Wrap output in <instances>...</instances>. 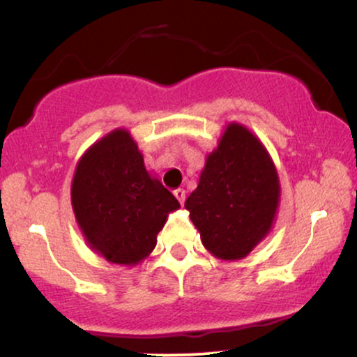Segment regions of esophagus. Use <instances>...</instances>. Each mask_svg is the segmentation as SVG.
<instances>
[{
  "label": "esophagus",
  "mask_w": 357,
  "mask_h": 357,
  "mask_svg": "<svg viewBox=\"0 0 357 357\" xmlns=\"http://www.w3.org/2000/svg\"><path fill=\"white\" fill-rule=\"evenodd\" d=\"M174 196L176 199L181 202V204H184V199H186V191H184V189H176Z\"/></svg>",
  "instance_id": "1"
}]
</instances>
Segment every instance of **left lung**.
I'll return each mask as SVG.
<instances>
[{"mask_svg": "<svg viewBox=\"0 0 357 357\" xmlns=\"http://www.w3.org/2000/svg\"><path fill=\"white\" fill-rule=\"evenodd\" d=\"M280 202L267 148L241 123L225 126L206 158L199 184L184 202L202 245L220 260L247 257L272 231Z\"/></svg>", "mask_w": 357, "mask_h": 357, "instance_id": "1", "label": "left lung"}]
</instances>
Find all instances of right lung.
Masks as SVG:
<instances>
[{"instance_id": "add662e5", "label": "right lung", "mask_w": 357, "mask_h": 357, "mask_svg": "<svg viewBox=\"0 0 357 357\" xmlns=\"http://www.w3.org/2000/svg\"><path fill=\"white\" fill-rule=\"evenodd\" d=\"M70 202L87 245L110 264L133 267L156 247L176 197L145 168L128 130L116 128L80 156Z\"/></svg>"}]
</instances>
